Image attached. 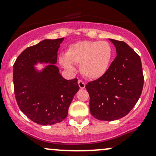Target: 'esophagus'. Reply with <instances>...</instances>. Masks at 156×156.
Wrapping results in <instances>:
<instances>
[{"label": "esophagus", "mask_w": 156, "mask_h": 156, "mask_svg": "<svg viewBox=\"0 0 156 156\" xmlns=\"http://www.w3.org/2000/svg\"><path fill=\"white\" fill-rule=\"evenodd\" d=\"M78 86H79V87L81 88V89H84V88L85 87V83H84L83 81H81V80H78Z\"/></svg>", "instance_id": "34e87169"}]
</instances>
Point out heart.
Here are the masks:
<instances>
[{
  "mask_svg": "<svg viewBox=\"0 0 156 156\" xmlns=\"http://www.w3.org/2000/svg\"><path fill=\"white\" fill-rule=\"evenodd\" d=\"M112 56V48L108 42L81 41L71 44L59 62L71 72L75 71L74 64H81V72L86 78L97 79L107 72Z\"/></svg>",
  "mask_w": 156,
  "mask_h": 156,
  "instance_id": "heart-1",
  "label": "heart"
}]
</instances>
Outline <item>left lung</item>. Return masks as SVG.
<instances>
[{
    "label": "left lung",
    "mask_w": 156,
    "mask_h": 156,
    "mask_svg": "<svg viewBox=\"0 0 156 156\" xmlns=\"http://www.w3.org/2000/svg\"><path fill=\"white\" fill-rule=\"evenodd\" d=\"M109 41L115 47L116 57L105 75L85 86L91 115L101 121L128 114L140 97L144 81L139 55L124 41Z\"/></svg>",
    "instance_id": "obj_1"
}]
</instances>
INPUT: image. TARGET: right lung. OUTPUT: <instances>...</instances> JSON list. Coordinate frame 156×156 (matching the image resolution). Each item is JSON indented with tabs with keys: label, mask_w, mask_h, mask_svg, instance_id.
<instances>
[{
	"label": "right lung",
	"mask_w": 156,
	"mask_h": 156,
	"mask_svg": "<svg viewBox=\"0 0 156 156\" xmlns=\"http://www.w3.org/2000/svg\"><path fill=\"white\" fill-rule=\"evenodd\" d=\"M62 38L45 39L26 48L13 65V85L20 110L32 122L51 125L62 122L68 115L74 96L79 90L78 79L66 80L60 75L57 52ZM48 64L41 70L34 66Z\"/></svg>",
	"instance_id": "right-lung-1"
}]
</instances>
